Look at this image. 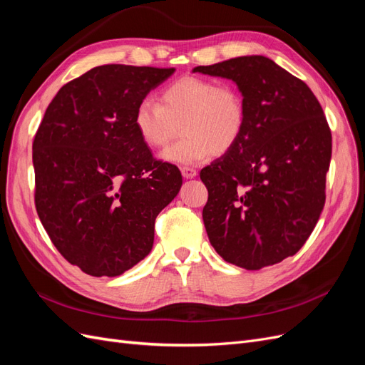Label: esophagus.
<instances>
[{
  "label": "esophagus",
  "mask_w": 365,
  "mask_h": 365,
  "mask_svg": "<svg viewBox=\"0 0 365 365\" xmlns=\"http://www.w3.org/2000/svg\"><path fill=\"white\" fill-rule=\"evenodd\" d=\"M181 173H182V176L185 180H190V178H195V176L197 175V172H196V169H193V168H181Z\"/></svg>",
  "instance_id": "esophagus-1"
}]
</instances>
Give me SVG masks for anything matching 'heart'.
Listing matches in <instances>:
<instances>
[{
  "label": "heart",
  "mask_w": 365,
  "mask_h": 365,
  "mask_svg": "<svg viewBox=\"0 0 365 365\" xmlns=\"http://www.w3.org/2000/svg\"><path fill=\"white\" fill-rule=\"evenodd\" d=\"M161 105L150 97L135 108L134 128L150 149L164 148L176 135L184 134L161 153L165 163L196 164L210 153H225L235 146L245 128V102L237 88L187 76L164 88Z\"/></svg>",
  "instance_id": "b5f03b06"
}]
</instances>
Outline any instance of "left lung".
Segmentation results:
<instances>
[{
	"label": "left lung",
	"instance_id": "1",
	"mask_svg": "<svg viewBox=\"0 0 365 365\" xmlns=\"http://www.w3.org/2000/svg\"><path fill=\"white\" fill-rule=\"evenodd\" d=\"M193 73L233 81L245 102L235 146L201 170L204 225L216 252L250 271L294 256L326 201L332 135L309 86L264 56H240Z\"/></svg>",
	"mask_w": 365,
	"mask_h": 365
}]
</instances>
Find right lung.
<instances>
[{
	"label": "right lung",
	"mask_w": 365,
	"mask_h": 365,
	"mask_svg": "<svg viewBox=\"0 0 365 365\" xmlns=\"http://www.w3.org/2000/svg\"><path fill=\"white\" fill-rule=\"evenodd\" d=\"M175 68L102 65L63 85L33 141L35 204L53 245L94 277L145 259L178 195L176 165L153 160L134 128L140 101Z\"/></svg>",
	"instance_id": "1"
}]
</instances>
